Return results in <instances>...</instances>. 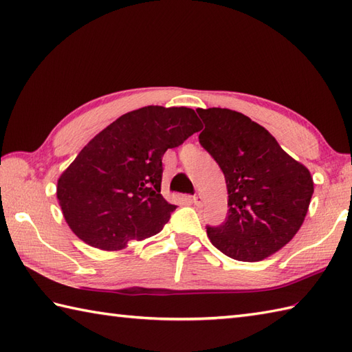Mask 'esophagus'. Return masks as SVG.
I'll return each instance as SVG.
<instances>
[{"label": "esophagus", "instance_id": "34e87169", "mask_svg": "<svg viewBox=\"0 0 352 352\" xmlns=\"http://www.w3.org/2000/svg\"><path fill=\"white\" fill-rule=\"evenodd\" d=\"M192 203L195 206H203V197L201 195H193L192 197Z\"/></svg>", "mask_w": 352, "mask_h": 352}]
</instances>
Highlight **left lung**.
Returning a JSON list of instances; mask_svg holds the SVG:
<instances>
[{
	"instance_id": "1",
	"label": "left lung",
	"mask_w": 352,
	"mask_h": 352,
	"mask_svg": "<svg viewBox=\"0 0 352 352\" xmlns=\"http://www.w3.org/2000/svg\"><path fill=\"white\" fill-rule=\"evenodd\" d=\"M197 111L206 124L199 144L219 164L228 190V216L222 226L207 227L208 239L234 260L272 256L305 219L315 190L310 170L243 113L219 107Z\"/></svg>"
}]
</instances>
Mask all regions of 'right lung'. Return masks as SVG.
Here are the masks:
<instances>
[{
	"label": "right lung",
	"mask_w": 352,
	"mask_h": 352,
	"mask_svg": "<svg viewBox=\"0 0 352 352\" xmlns=\"http://www.w3.org/2000/svg\"><path fill=\"white\" fill-rule=\"evenodd\" d=\"M201 130L188 107L146 106L119 116L81 149L57 182L72 233L119 251L162 231L177 206L162 197V157Z\"/></svg>",
	"instance_id": "obj_1"
}]
</instances>
